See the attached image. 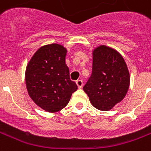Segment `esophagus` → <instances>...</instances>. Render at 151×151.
I'll list each match as a JSON object with an SVG mask.
<instances>
[{"label":"esophagus","instance_id":"esophagus-1","mask_svg":"<svg viewBox=\"0 0 151 151\" xmlns=\"http://www.w3.org/2000/svg\"><path fill=\"white\" fill-rule=\"evenodd\" d=\"M76 84L78 85V88H82V86H83V81H82V80H78V81L76 82Z\"/></svg>","mask_w":151,"mask_h":151}]
</instances>
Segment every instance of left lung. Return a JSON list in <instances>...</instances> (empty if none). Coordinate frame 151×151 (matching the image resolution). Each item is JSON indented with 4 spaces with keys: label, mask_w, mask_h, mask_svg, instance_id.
I'll list each match as a JSON object with an SVG mask.
<instances>
[{
    "label": "left lung",
    "mask_w": 151,
    "mask_h": 151,
    "mask_svg": "<svg viewBox=\"0 0 151 151\" xmlns=\"http://www.w3.org/2000/svg\"><path fill=\"white\" fill-rule=\"evenodd\" d=\"M129 82L126 64L118 52L106 46L93 52L92 73L83 90L95 108L111 109L124 98Z\"/></svg>",
    "instance_id": "1"
}]
</instances>
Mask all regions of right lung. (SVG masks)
<instances>
[{"mask_svg":"<svg viewBox=\"0 0 151 151\" xmlns=\"http://www.w3.org/2000/svg\"><path fill=\"white\" fill-rule=\"evenodd\" d=\"M66 52L65 48L57 43L41 47L27 67L28 94L39 107L49 112L65 108L78 90L75 82L70 80Z\"/></svg>","mask_w":151,"mask_h":151,"instance_id":"obj_1","label":"right lung"}]
</instances>
